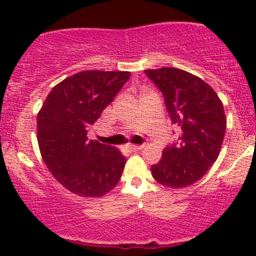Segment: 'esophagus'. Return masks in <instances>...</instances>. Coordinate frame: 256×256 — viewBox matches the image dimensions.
<instances>
[{"label": "esophagus", "instance_id": "obj_1", "mask_svg": "<svg viewBox=\"0 0 256 256\" xmlns=\"http://www.w3.org/2000/svg\"><path fill=\"white\" fill-rule=\"evenodd\" d=\"M128 148H130L132 152L140 151V150L144 148V144H131V146H128Z\"/></svg>", "mask_w": 256, "mask_h": 256}]
</instances>
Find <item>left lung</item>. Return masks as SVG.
I'll return each mask as SVG.
<instances>
[{"label":"left lung","instance_id":"8db88e82","mask_svg":"<svg viewBox=\"0 0 256 256\" xmlns=\"http://www.w3.org/2000/svg\"><path fill=\"white\" fill-rule=\"evenodd\" d=\"M144 74L161 90L180 134L177 142L162 151L161 161L151 166L152 176L167 187H187L204 176L218 158L226 128L223 104L204 80L182 69L164 66Z\"/></svg>","mask_w":256,"mask_h":256}]
</instances>
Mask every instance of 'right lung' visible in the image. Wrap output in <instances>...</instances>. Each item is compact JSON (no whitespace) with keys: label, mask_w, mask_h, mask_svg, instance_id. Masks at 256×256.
Wrapping results in <instances>:
<instances>
[{"label":"right lung","mask_w":256,"mask_h":256,"mask_svg":"<svg viewBox=\"0 0 256 256\" xmlns=\"http://www.w3.org/2000/svg\"><path fill=\"white\" fill-rule=\"evenodd\" d=\"M130 72L85 70L56 84L37 116L40 154L53 177L82 197H102L122 174L126 158L118 148L88 140Z\"/></svg>","instance_id":"obj_1"}]
</instances>
